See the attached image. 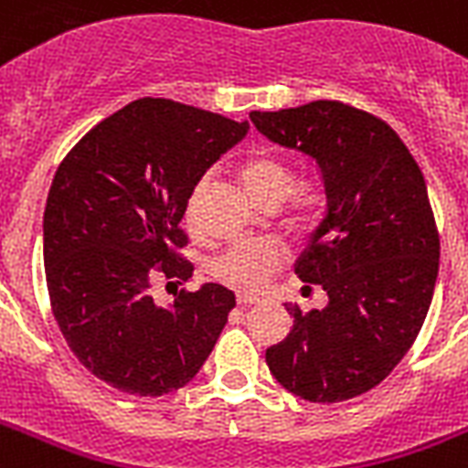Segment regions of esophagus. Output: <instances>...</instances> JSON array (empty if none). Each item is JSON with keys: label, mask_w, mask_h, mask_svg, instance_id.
<instances>
[{"label": "esophagus", "mask_w": 468, "mask_h": 468, "mask_svg": "<svg viewBox=\"0 0 468 468\" xmlns=\"http://www.w3.org/2000/svg\"><path fill=\"white\" fill-rule=\"evenodd\" d=\"M257 303V296H250V293H238V306H252Z\"/></svg>", "instance_id": "esophagus-1"}]
</instances>
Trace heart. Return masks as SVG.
<instances>
[{"mask_svg": "<svg viewBox=\"0 0 468 468\" xmlns=\"http://www.w3.org/2000/svg\"><path fill=\"white\" fill-rule=\"evenodd\" d=\"M240 182L255 204H282L293 191V169L270 153H252L240 162ZM201 186L197 189V194ZM301 218L315 220L323 208L318 191H301L296 197ZM286 260V252L274 240H248L228 248L213 264V274L238 292H260Z\"/></svg>", "mask_w": 468, "mask_h": 468, "instance_id": "b5f03b06", "label": "heart"}]
</instances>
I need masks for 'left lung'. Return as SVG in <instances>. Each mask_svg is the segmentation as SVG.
Returning a JSON list of instances; mask_svg holds the SVG:
<instances>
[{
	"instance_id": "8db88e82",
	"label": "left lung",
	"mask_w": 468,
	"mask_h": 468,
	"mask_svg": "<svg viewBox=\"0 0 468 468\" xmlns=\"http://www.w3.org/2000/svg\"><path fill=\"white\" fill-rule=\"evenodd\" d=\"M260 133L315 162L327 213L296 260L327 306L293 315L267 367L286 391L340 403L371 391L406 356L435 293L440 233L418 162L386 121L342 104L311 101L252 112Z\"/></svg>"
}]
</instances>
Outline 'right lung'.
Masks as SVG:
<instances>
[{
    "label": "right lung",
    "mask_w": 468,
    "mask_h": 468,
    "mask_svg": "<svg viewBox=\"0 0 468 468\" xmlns=\"http://www.w3.org/2000/svg\"><path fill=\"white\" fill-rule=\"evenodd\" d=\"M248 121L172 99H138L91 128L53 176L43 262L62 337L104 384L165 396L197 377L235 293L220 284L153 301L155 279L182 284L194 264L182 218L194 186Z\"/></svg>",
    "instance_id": "obj_1"
}]
</instances>
